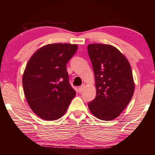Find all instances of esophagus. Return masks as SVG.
Masks as SVG:
<instances>
[{"label": "esophagus", "mask_w": 155, "mask_h": 155, "mask_svg": "<svg viewBox=\"0 0 155 155\" xmlns=\"http://www.w3.org/2000/svg\"><path fill=\"white\" fill-rule=\"evenodd\" d=\"M85 87H86V85H85L84 84H82V85H81V86L79 87V92H82L83 90H84Z\"/></svg>", "instance_id": "esophagus-1"}]
</instances>
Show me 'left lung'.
Listing matches in <instances>:
<instances>
[{"instance_id":"1","label":"left lung","mask_w":155,"mask_h":155,"mask_svg":"<svg viewBox=\"0 0 155 155\" xmlns=\"http://www.w3.org/2000/svg\"><path fill=\"white\" fill-rule=\"evenodd\" d=\"M95 74L96 97L88 104L92 114L109 121L120 116L132 98L135 90L130 65L121 51L109 44L87 46Z\"/></svg>"}]
</instances>
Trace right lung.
Masks as SVG:
<instances>
[{"instance_id":"right-lung-1","label":"right lung","mask_w":155,"mask_h":155,"mask_svg":"<svg viewBox=\"0 0 155 155\" xmlns=\"http://www.w3.org/2000/svg\"><path fill=\"white\" fill-rule=\"evenodd\" d=\"M77 49L76 44H47L28 60L22 76L23 90L32 111L40 118L60 119L75 97L66 65Z\"/></svg>"}]
</instances>
